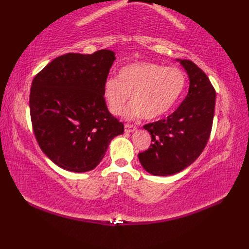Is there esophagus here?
<instances>
[{
  "instance_id": "obj_1",
  "label": "esophagus",
  "mask_w": 249,
  "mask_h": 249,
  "mask_svg": "<svg viewBox=\"0 0 249 249\" xmlns=\"http://www.w3.org/2000/svg\"><path fill=\"white\" fill-rule=\"evenodd\" d=\"M124 129H125V133H133V131H135L137 129V127L135 125H130V124H125L124 126Z\"/></svg>"
}]
</instances>
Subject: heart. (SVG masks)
<instances>
[{
  "label": "heart",
  "mask_w": 249,
  "mask_h": 249,
  "mask_svg": "<svg viewBox=\"0 0 249 249\" xmlns=\"http://www.w3.org/2000/svg\"><path fill=\"white\" fill-rule=\"evenodd\" d=\"M186 84V77L176 66H161L151 62H136L121 68L118 79L110 78L104 84L103 96L109 111L121 115L128 104L126 118L143 116L157 120L176 106Z\"/></svg>",
  "instance_id": "obj_1"
}]
</instances>
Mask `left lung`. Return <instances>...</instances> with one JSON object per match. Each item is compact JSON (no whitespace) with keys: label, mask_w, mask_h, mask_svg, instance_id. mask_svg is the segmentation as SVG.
Segmentation results:
<instances>
[{"label":"left lung","mask_w":249,"mask_h":249,"mask_svg":"<svg viewBox=\"0 0 249 249\" xmlns=\"http://www.w3.org/2000/svg\"><path fill=\"white\" fill-rule=\"evenodd\" d=\"M189 78L187 96L167 119L143 126L152 143L138 157L144 170L168 177L192 165L202 153L212 130L216 92L202 70L188 60H178Z\"/></svg>","instance_id":"1"}]
</instances>
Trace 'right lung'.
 I'll return each instance as SVG.
<instances>
[{
    "label": "right lung",
    "instance_id": "obj_1",
    "mask_svg": "<svg viewBox=\"0 0 249 249\" xmlns=\"http://www.w3.org/2000/svg\"><path fill=\"white\" fill-rule=\"evenodd\" d=\"M115 53H67L33 79L30 112L35 138L55 165L87 172L102 161L110 141L124 133L103 96Z\"/></svg>",
    "mask_w": 249,
    "mask_h": 249
}]
</instances>
